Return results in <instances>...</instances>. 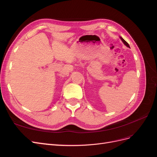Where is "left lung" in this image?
<instances>
[{
    "instance_id": "8db88e82",
    "label": "left lung",
    "mask_w": 157,
    "mask_h": 157,
    "mask_svg": "<svg viewBox=\"0 0 157 157\" xmlns=\"http://www.w3.org/2000/svg\"><path fill=\"white\" fill-rule=\"evenodd\" d=\"M120 38H121V40L123 42V43H124L126 46H128V47H129V48H130V46H129V44H128V42L126 41V40H124V39H122V38L121 37V36H120Z\"/></svg>"
}]
</instances>
